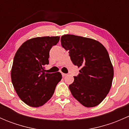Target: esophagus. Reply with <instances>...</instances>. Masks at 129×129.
<instances>
[{"label":"esophagus","mask_w":129,"mask_h":129,"mask_svg":"<svg viewBox=\"0 0 129 129\" xmlns=\"http://www.w3.org/2000/svg\"><path fill=\"white\" fill-rule=\"evenodd\" d=\"M67 74H64V73H62V77H66V75H67Z\"/></svg>","instance_id":"esophagus-1"}]
</instances>
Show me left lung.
<instances>
[{
	"label": "left lung",
	"mask_w": 129,
	"mask_h": 129,
	"mask_svg": "<svg viewBox=\"0 0 129 129\" xmlns=\"http://www.w3.org/2000/svg\"><path fill=\"white\" fill-rule=\"evenodd\" d=\"M60 41L72 63L81 68L69 86L73 97L87 107L97 106L109 92L114 77L106 49L97 40L74 35L62 36Z\"/></svg>",
	"instance_id": "8db88e82"
}]
</instances>
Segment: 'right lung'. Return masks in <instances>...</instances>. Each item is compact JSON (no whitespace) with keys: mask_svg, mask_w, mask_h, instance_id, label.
Wrapping results in <instances>:
<instances>
[{"mask_svg":"<svg viewBox=\"0 0 129 129\" xmlns=\"http://www.w3.org/2000/svg\"><path fill=\"white\" fill-rule=\"evenodd\" d=\"M60 37H36L27 40L15 54L11 71L14 87L20 99L37 107L47 102L62 79L61 73L44 72L49 64V52Z\"/></svg>","mask_w":129,"mask_h":129,"instance_id":"add662e5","label":"right lung"}]
</instances>
